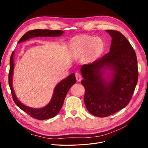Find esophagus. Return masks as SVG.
<instances>
[{
	"mask_svg": "<svg viewBox=\"0 0 148 148\" xmlns=\"http://www.w3.org/2000/svg\"><path fill=\"white\" fill-rule=\"evenodd\" d=\"M75 77H76V79H77V82H80L82 79V75L78 72L75 73Z\"/></svg>",
	"mask_w": 148,
	"mask_h": 148,
	"instance_id": "34e87169",
	"label": "esophagus"
}]
</instances>
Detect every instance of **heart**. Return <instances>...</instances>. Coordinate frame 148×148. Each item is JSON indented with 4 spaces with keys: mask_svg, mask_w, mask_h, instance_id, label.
Segmentation results:
<instances>
[{
    "mask_svg": "<svg viewBox=\"0 0 148 148\" xmlns=\"http://www.w3.org/2000/svg\"><path fill=\"white\" fill-rule=\"evenodd\" d=\"M105 49V44L100 38L91 36H80L73 38L69 44V49L71 55L80 57L88 53L90 60L99 58Z\"/></svg>",
    "mask_w": 148,
    "mask_h": 148,
    "instance_id": "heart-1",
    "label": "heart"
}]
</instances>
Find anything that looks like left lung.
<instances>
[{"label": "left lung", "instance_id": "8db88e82", "mask_svg": "<svg viewBox=\"0 0 148 148\" xmlns=\"http://www.w3.org/2000/svg\"><path fill=\"white\" fill-rule=\"evenodd\" d=\"M112 38L110 51L91 64L82 65L84 102L92 115L106 117L126 107L138 82L136 53L124 36L106 30ZM110 71L109 75L106 70Z\"/></svg>", "mask_w": 148, "mask_h": 148}]
</instances>
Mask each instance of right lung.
Here are the masks:
<instances>
[{
	"label": "right lung",
	"instance_id": "1",
	"mask_svg": "<svg viewBox=\"0 0 148 148\" xmlns=\"http://www.w3.org/2000/svg\"><path fill=\"white\" fill-rule=\"evenodd\" d=\"M64 32L61 30L50 29H34L28 31L19 40L18 43L28 40L31 38L36 37H59L61 36ZM14 51L12 53L10 60V71L8 75V84L12 92L13 99L16 105L20 108L29 114L31 117L36 119L42 120L55 117L59 112L63 106L65 98L70 88L77 82L74 73L70 75L68 77L62 79L58 83L53 90L52 99L49 104L42 108L35 109L24 105L18 99L13 90L12 79L14 70V61H13Z\"/></svg>",
	"mask_w": 148,
	"mask_h": 148
}]
</instances>
